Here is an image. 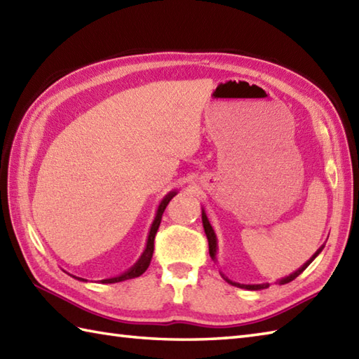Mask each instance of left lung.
Wrapping results in <instances>:
<instances>
[{"mask_svg":"<svg viewBox=\"0 0 359 359\" xmlns=\"http://www.w3.org/2000/svg\"><path fill=\"white\" fill-rule=\"evenodd\" d=\"M202 224H203V230H205V234H207V239H208V248H210V256H211V259L212 261H217V257H216V255H217V238H216V233H215V230H212V226H211V224H210V220H208V217H207V212H205V210L202 208ZM325 245H321L319 247L318 250H316V253L311 256L309 261L304 264L302 266H299V269H297L296 271H293L292 274H288V276H285V278H282V279H279L278 280V284L279 285H284V284H288V282H292L293 279H296L297 276H299V274L307 269V266L315 261V259L318 257V255L321 253L323 251V248H324ZM220 276H222L228 284L230 285H234V287H239V288H245V290H264V288H269L270 287V284L269 282H265V284H239V282H234V280H230L228 279L224 273H220Z\"/></svg>","mask_w":359,"mask_h":359,"instance_id":"left-lung-1","label":"left lung"}]
</instances>
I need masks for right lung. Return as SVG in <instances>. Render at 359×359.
Returning <instances> with one entry per match:
<instances>
[{"label": "right lung", "instance_id": "right-lung-1", "mask_svg": "<svg viewBox=\"0 0 359 359\" xmlns=\"http://www.w3.org/2000/svg\"><path fill=\"white\" fill-rule=\"evenodd\" d=\"M177 194V191H170L168 193L162 201H160L158 207H157V211H156V217L154 220H152L151 224V228H149V233H148V239H147V245H144V250L143 253L140 255V257L137 259L135 264L131 266V269H128L125 273L118 274V276H114V278H108V279H103L100 280L102 284H116V282H121V280H126V279H133V278H139L140 274H143L144 271H147V269L151 264V259H152V253H154V238H156V233L158 230V225H160V220H162V215L163 211L166 208V205L170 203V201L172 199V197ZM72 276V274H71ZM75 279L79 280H83V282H88L86 279L83 278H77V276H72Z\"/></svg>", "mask_w": 359, "mask_h": 359}]
</instances>
